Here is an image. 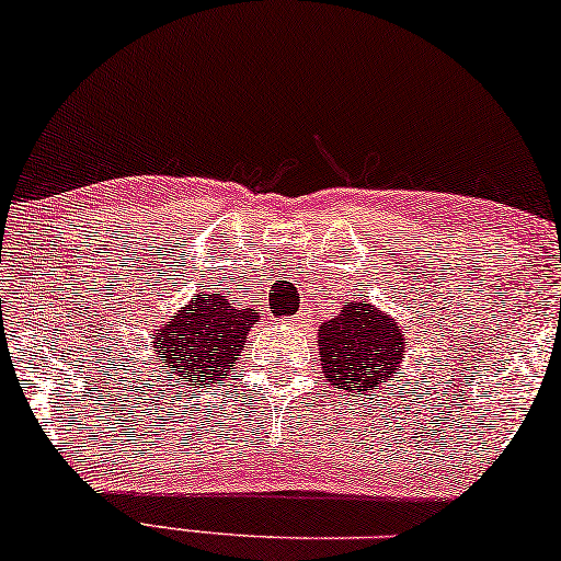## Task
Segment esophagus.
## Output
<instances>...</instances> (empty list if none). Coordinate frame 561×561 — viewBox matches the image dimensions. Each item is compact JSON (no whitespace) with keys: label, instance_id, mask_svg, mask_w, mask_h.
<instances>
[{"label":"esophagus","instance_id":"34e87169","mask_svg":"<svg viewBox=\"0 0 561 561\" xmlns=\"http://www.w3.org/2000/svg\"><path fill=\"white\" fill-rule=\"evenodd\" d=\"M288 323H293V325H296V321H293V318H288Z\"/></svg>","mask_w":561,"mask_h":561}]
</instances>
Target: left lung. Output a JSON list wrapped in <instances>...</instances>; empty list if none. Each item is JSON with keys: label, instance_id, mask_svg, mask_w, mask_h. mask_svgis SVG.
<instances>
[{"label": "left lung", "instance_id": "obj_1", "mask_svg": "<svg viewBox=\"0 0 561 561\" xmlns=\"http://www.w3.org/2000/svg\"><path fill=\"white\" fill-rule=\"evenodd\" d=\"M407 346L401 325L368 300H351L318 329L323 378L351 396H366L376 386L389 383L401 370Z\"/></svg>", "mask_w": 561, "mask_h": 561}]
</instances>
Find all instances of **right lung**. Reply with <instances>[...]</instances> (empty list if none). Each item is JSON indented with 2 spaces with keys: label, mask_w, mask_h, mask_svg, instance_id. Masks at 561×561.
I'll return each mask as SVG.
<instances>
[{
  "label": "right lung",
  "mask_w": 561,
  "mask_h": 561,
  "mask_svg": "<svg viewBox=\"0 0 561 561\" xmlns=\"http://www.w3.org/2000/svg\"><path fill=\"white\" fill-rule=\"evenodd\" d=\"M255 318L253 308H236L222 293L203 290L150 333V346L170 381L205 389L230 374Z\"/></svg>",
  "instance_id": "add662e5"
}]
</instances>
